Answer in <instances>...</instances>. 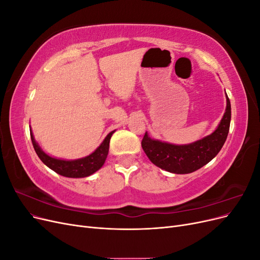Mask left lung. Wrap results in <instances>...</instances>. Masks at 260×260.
Wrapping results in <instances>:
<instances>
[{
  "label": "left lung",
  "instance_id": "left-lung-1",
  "mask_svg": "<svg viewBox=\"0 0 260 260\" xmlns=\"http://www.w3.org/2000/svg\"><path fill=\"white\" fill-rule=\"evenodd\" d=\"M226 96L225 113L218 128L204 139L186 145H174L152 140L145 135L142 145L146 156L154 165L172 174H190L208 164L222 148L231 121V104Z\"/></svg>",
  "mask_w": 260,
  "mask_h": 260
}]
</instances>
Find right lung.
<instances>
[{
    "label": "right lung",
    "mask_w": 260,
    "mask_h": 260,
    "mask_svg": "<svg viewBox=\"0 0 260 260\" xmlns=\"http://www.w3.org/2000/svg\"><path fill=\"white\" fill-rule=\"evenodd\" d=\"M113 133L114 131L109 132L102 144L91 155L76 160H61L53 158V157L46 155L40 148V146L38 145L31 131L30 137L31 142H32L34 148L37 155L39 156V158L49 168H51L55 172H57L58 175L67 178H83L91 176L104 165L106 157L108 155L109 141H111Z\"/></svg>",
    "instance_id": "obj_1"
}]
</instances>
